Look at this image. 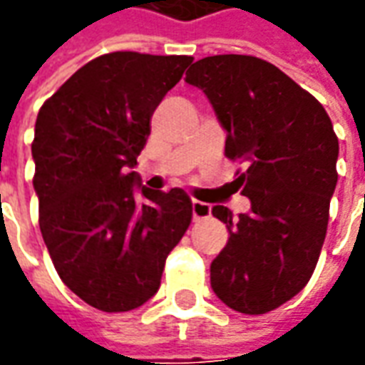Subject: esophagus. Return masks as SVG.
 <instances>
[{
    "label": "esophagus",
    "instance_id": "34e87169",
    "mask_svg": "<svg viewBox=\"0 0 365 365\" xmlns=\"http://www.w3.org/2000/svg\"><path fill=\"white\" fill-rule=\"evenodd\" d=\"M207 217H211V207L201 201H193V221H201Z\"/></svg>",
    "mask_w": 365,
    "mask_h": 365
}]
</instances>
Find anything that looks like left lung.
I'll return each instance as SVG.
<instances>
[{
    "mask_svg": "<svg viewBox=\"0 0 365 365\" xmlns=\"http://www.w3.org/2000/svg\"><path fill=\"white\" fill-rule=\"evenodd\" d=\"M185 82L213 105L227 130L225 156L245 166L232 185L252 205L238 217L213 207L229 242L211 264V287L238 313H269L305 287L319 262L338 182V136L309 91L256 56H207Z\"/></svg>",
    "mask_w": 365,
    "mask_h": 365,
    "instance_id": "1",
    "label": "left lung"
}]
</instances>
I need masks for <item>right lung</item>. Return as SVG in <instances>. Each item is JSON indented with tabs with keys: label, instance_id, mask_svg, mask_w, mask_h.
<instances>
[{
	"label": "right lung",
	"instance_id": "obj_1",
	"mask_svg": "<svg viewBox=\"0 0 365 365\" xmlns=\"http://www.w3.org/2000/svg\"><path fill=\"white\" fill-rule=\"evenodd\" d=\"M191 60L128 51L97 56L36 117L33 185L44 245L68 289L103 313L146 303L190 227V195L143 187L138 201L130 168L152 113Z\"/></svg>",
	"mask_w": 365,
	"mask_h": 365
}]
</instances>
